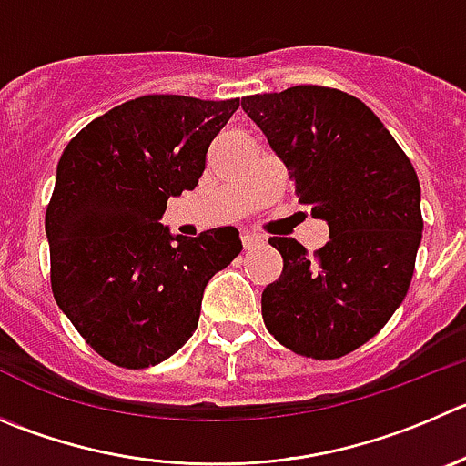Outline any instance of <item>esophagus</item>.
<instances>
[{"label":"esophagus","instance_id":"obj_1","mask_svg":"<svg viewBox=\"0 0 466 466\" xmlns=\"http://www.w3.org/2000/svg\"><path fill=\"white\" fill-rule=\"evenodd\" d=\"M260 242H263V238L256 236V233H249V230L242 233V245H245V249H251V247L260 245Z\"/></svg>","mask_w":466,"mask_h":466}]
</instances>
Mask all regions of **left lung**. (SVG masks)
Segmentation results:
<instances>
[{
  "label": "left lung",
  "instance_id": "obj_1",
  "mask_svg": "<svg viewBox=\"0 0 466 466\" xmlns=\"http://www.w3.org/2000/svg\"><path fill=\"white\" fill-rule=\"evenodd\" d=\"M290 171L299 203L329 224L307 254L269 238L283 272L263 290L269 334L295 354L339 359L389 322L410 290L420 245V185L405 150L359 97L299 84L242 97Z\"/></svg>",
  "mask_w": 466,
  "mask_h": 466
}]
</instances>
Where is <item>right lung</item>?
Segmentation results:
<instances>
[{"mask_svg": "<svg viewBox=\"0 0 466 466\" xmlns=\"http://www.w3.org/2000/svg\"><path fill=\"white\" fill-rule=\"evenodd\" d=\"M240 97L141 96L70 139L46 212L52 295L114 366L141 370L194 334L203 288L242 251L233 226L171 236L167 201L197 187Z\"/></svg>", "mask_w": 466, "mask_h": 466, "instance_id": "1", "label": "right lung"}]
</instances>
